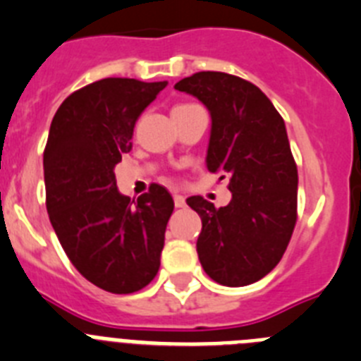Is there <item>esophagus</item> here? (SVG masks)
Wrapping results in <instances>:
<instances>
[{
	"instance_id": "esophagus-1",
	"label": "esophagus",
	"mask_w": 361,
	"mask_h": 361,
	"mask_svg": "<svg viewBox=\"0 0 361 361\" xmlns=\"http://www.w3.org/2000/svg\"><path fill=\"white\" fill-rule=\"evenodd\" d=\"M173 202L177 208H184L186 206V199L183 195H173Z\"/></svg>"
}]
</instances>
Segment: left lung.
<instances>
[{"mask_svg":"<svg viewBox=\"0 0 361 361\" xmlns=\"http://www.w3.org/2000/svg\"><path fill=\"white\" fill-rule=\"evenodd\" d=\"M212 116L206 166L229 178L231 200L215 208L186 199L202 220L197 253L204 271L228 288L250 286L275 269L296 224L298 171L286 124L267 95L224 72H197L175 85Z\"/></svg>","mask_w":361,"mask_h":361,"instance_id":"8db88e82","label":"left lung"}]
</instances>
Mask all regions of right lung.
<instances>
[{"mask_svg": "<svg viewBox=\"0 0 361 361\" xmlns=\"http://www.w3.org/2000/svg\"><path fill=\"white\" fill-rule=\"evenodd\" d=\"M166 85L106 78L82 86L56 111L43 153L47 209L66 257L88 282L116 295L155 279L173 213L159 184L132 206L114 173L132 149L135 121Z\"/></svg>", "mask_w": 361, "mask_h": 361, "instance_id": "right-lung-1", "label": "right lung"}]
</instances>
